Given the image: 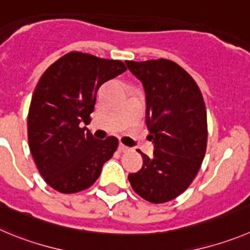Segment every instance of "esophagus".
<instances>
[{"mask_svg": "<svg viewBox=\"0 0 250 250\" xmlns=\"http://www.w3.org/2000/svg\"><path fill=\"white\" fill-rule=\"evenodd\" d=\"M118 150H120L121 153H125V151H129L130 149L128 148V146H125V144L121 143V144H120V146H118Z\"/></svg>", "mask_w": 250, "mask_h": 250, "instance_id": "34e87169", "label": "esophagus"}]
</instances>
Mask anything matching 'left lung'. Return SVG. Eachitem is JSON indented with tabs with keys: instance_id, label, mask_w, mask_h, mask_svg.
<instances>
[{
	"instance_id": "obj_1",
	"label": "left lung",
	"mask_w": 250,
	"mask_h": 250,
	"mask_svg": "<svg viewBox=\"0 0 250 250\" xmlns=\"http://www.w3.org/2000/svg\"><path fill=\"white\" fill-rule=\"evenodd\" d=\"M143 83L146 125L153 155L142 153L143 167L128 175L142 199L164 204L184 192L201 167L207 148V113L196 81L179 64L167 59L125 62Z\"/></svg>"
}]
</instances>
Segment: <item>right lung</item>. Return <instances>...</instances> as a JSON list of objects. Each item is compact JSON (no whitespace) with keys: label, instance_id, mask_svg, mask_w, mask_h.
<instances>
[{"label":"right lung","instance_id":"right-lung-1","mask_svg":"<svg viewBox=\"0 0 250 250\" xmlns=\"http://www.w3.org/2000/svg\"><path fill=\"white\" fill-rule=\"evenodd\" d=\"M125 70L121 60L70 51L39 79L28 111V144L39 174L54 190L88 188L117 150V138H93L81 123L91 122L99 88Z\"/></svg>","mask_w":250,"mask_h":250}]
</instances>
